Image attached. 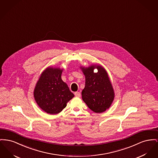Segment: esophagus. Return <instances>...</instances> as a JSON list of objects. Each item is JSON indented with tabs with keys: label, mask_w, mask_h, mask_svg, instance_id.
Segmentation results:
<instances>
[{
	"label": "esophagus",
	"mask_w": 158,
	"mask_h": 158,
	"mask_svg": "<svg viewBox=\"0 0 158 158\" xmlns=\"http://www.w3.org/2000/svg\"><path fill=\"white\" fill-rule=\"evenodd\" d=\"M74 95L77 97H81V93H79V92H75L74 93Z\"/></svg>",
	"instance_id": "obj_1"
}]
</instances>
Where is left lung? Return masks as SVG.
<instances>
[{"label": "left lung", "instance_id": "8db88e82", "mask_svg": "<svg viewBox=\"0 0 158 158\" xmlns=\"http://www.w3.org/2000/svg\"><path fill=\"white\" fill-rule=\"evenodd\" d=\"M80 68L85 76V86L82 92L83 101L95 113L106 111L114 98V92L107 71L98 64ZM95 68L98 70L96 73L93 72Z\"/></svg>", "mask_w": 158, "mask_h": 158}]
</instances>
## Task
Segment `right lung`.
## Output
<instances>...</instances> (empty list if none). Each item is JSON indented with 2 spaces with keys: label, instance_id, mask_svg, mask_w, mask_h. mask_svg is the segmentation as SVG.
Segmentation results:
<instances>
[{
  "label": "right lung",
  "instance_id": "1",
  "mask_svg": "<svg viewBox=\"0 0 158 158\" xmlns=\"http://www.w3.org/2000/svg\"><path fill=\"white\" fill-rule=\"evenodd\" d=\"M63 71V69L48 67L36 84L33 92L35 100L39 107L48 114L59 113L74 97V94L61 79Z\"/></svg>",
  "mask_w": 158,
  "mask_h": 158
}]
</instances>
